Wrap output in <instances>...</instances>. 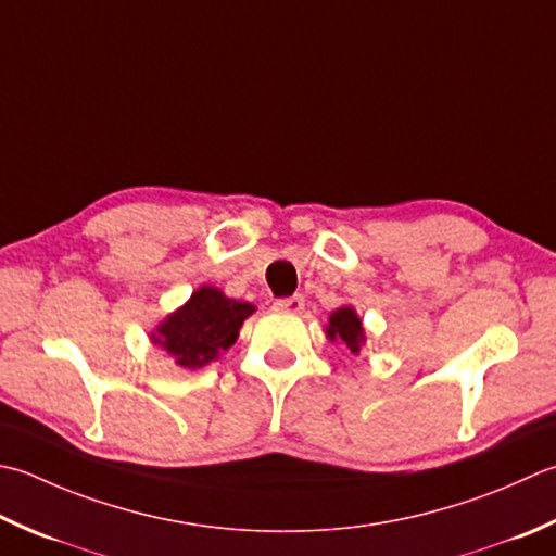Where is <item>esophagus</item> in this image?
Here are the masks:
<instances>
[{
  "instance_id": "1",
  "label": "esophagus",
  "mask_w": 556,
  "mask_h": 556,
  "mask_svg": "<svg viewBox=\"0 0 556 556\" xmlns=\"http://www.w3.org/2000/svg\"><path fill=\"white\" fill-rule=\"evenodd\" d=\"M303 306H306V301H303V296H289V299H279L275 303V308L281 311V313H291L296 315L303 311Z\"/></svg>"
}]
</instances>
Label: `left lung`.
Returning <instances> with one entry per match:
<instances>
[{"label":"left lung","instance_id":"8db88e82","mask_svg":"<svg viewBox=\"0 0 556 556\" xmlns=\"http://www.w3.org/2000/svg\"><path fill=\"white\" fill-rule=\"evenodd\" d=\"M325 334H328L332 342L334 340L344 342L346 346H350L352 354L362 352V344L366 342L362 318H358L352 306H342L334 313H330V323H328V328H325Z\"/></svg>","mask_w":556,"mask_h":556}]
</instances>
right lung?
<instances>
[{"instance_id":"right-lung-1","label":"right lung","mask_w":556,"mask_h":556,"mask_svg":"<svg viewBox=\"0 0 556 556\" xmlns=\"http://www.w3.org/2000/svg\"><path fill=\"white\" fill-rule=\"evenodd\" d=\"M253 313V303L228 299L216 287H200L185 306L151 332V342L176 358L178 366L194 371L219 358L238 340L243 320Z\"/></svg>"}]
</instances>
